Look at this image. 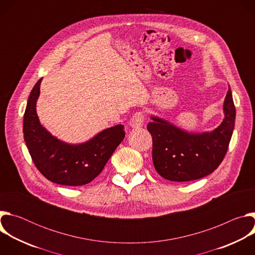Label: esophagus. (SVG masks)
<instances>
[{
	"mask_svg": "<svg viewBox=\"0 0 255 255\" xmlns=\"http://www.w3.org/2000/svg\"><path fill=\"white\" fill-rule=\"evenodd\" d=\"M145 116L142 112H136L133 114V116L130 119V126L132 128H138L141 127L144 124Z\"/></svg>",
	"mask_w": 255,
	"mask_h": 255,
	"instance_id": "obj_1",
	"label": "esophagus"
}]
</instances>
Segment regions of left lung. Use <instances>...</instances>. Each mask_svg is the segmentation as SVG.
Masks as SVG:
<instances>
[{
	"label": "left lung",
	"instance_id": "left-lung-1",
	"mask_svg": "<svg viewBox=\"0 0 255 255\" xmlns=\"http://www.w3.org/2000/svg\"><path fill=\"white\" fill-rule=\"evenodd\" d=\"M225 118L212 132L189 133L151 117L147 130L152 136V160L165 179L190 181L212 173L228 150L235 123V106L229 87L224 101Z\"/></svg>",
	"mask_w": 255,
	"mask_h": 255
}]
</instances>
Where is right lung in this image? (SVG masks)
I'll return each instance as SVG.
<instances>
[{
  "instance_id": "obj_1",
  "label": "right lung",
  "mask_w": 255,
  "mask_h": 255,
  "mask_svg": "<svg viewBox=\"0 0 255 255\" xmlns=\"http://www.w3.org/2000/svg\"><path fill=\"white\" fill-rule=\"evenodd\" d=\"M41 81L31 91L24 113V140L31 158L42 175L52 183L72 187L89 184L100 174L124 139V126L105 129L82 144L72 145L58 140L41 126L36 114Z\"/></svg>"
}]
</instances>
